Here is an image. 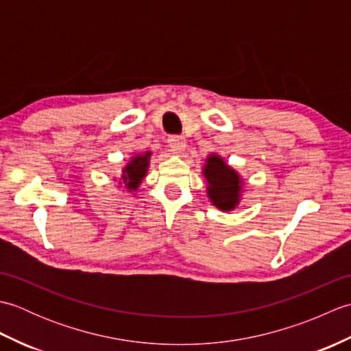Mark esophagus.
I'll use <instances>...</instances> for the list:
<instances>
[{"mask_svg": "<svg viewBox=\"0 0 351 351\" xmlns=\"http://www.w3.org/2000/svg\"><path fill=\"white\" fill-rule=\"evenodd\" d=\"M169 146L171 147V151L175 154H182L185 149V138L180 136H173L169 138Z\"/></svg>", "mask_w": 351, "mask_h": 351, "instance_id": "1", "label": "esophagus"}]
</instances>
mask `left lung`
<instances>
[{
	"label": "left lung",
	"mask_w": 351,
	"mask_h": 351,
	"mask_svg": "<svg viewBox=\"0 0 351 351\" xmlns=\"http://www.w3.org/2000/svg\"><path fill=\"white\" fill-rule=\"evenodd\" d=\"M206 195L220 211H232L243 195L244 180L217 154H210L204 164Z\"/></svg>",
	"instance_id": "8db88e82"
}]
</instances>
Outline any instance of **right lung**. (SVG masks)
<instances>
[{"mask_svg": "<svg viewBox=\"0 0 351 351\" xmlns=\"http://www.w3.org/2000/svg\"><path fill=\"white\" fill-rule=\"evenodd\" d=\"M152 152L136 154L131 156V160L122 167V175L119 178V184L125 185L126 191H137L147 175L149 162H151Z\"/></svg>", "mask_w": 351, "mask_h": 351, "instance_id": "1", "label": "right lung"}]
</instances>
